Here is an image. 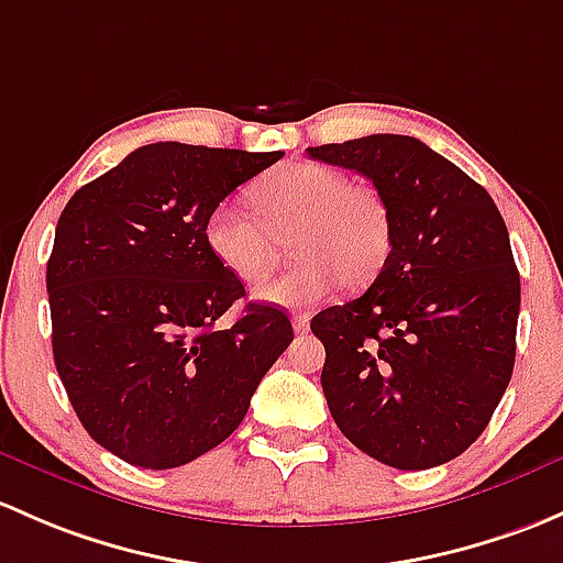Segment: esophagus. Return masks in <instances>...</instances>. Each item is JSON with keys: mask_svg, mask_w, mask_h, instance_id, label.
<instances>
[{"mask_svg": "<svg viewBox=\"0 0 563 563\" xmlns=\"http://www.w3.org/2000/svg\"><path fill=\"white\" fill-rule=\"evenodd\" d=\"M291 323H294V331H297V334H305V331L310 329V316H307V312H297V316L291 318Z\"/></svg>", "mask_w": 563, "mask_h": 563, "instance_id": "1", "label": "esophagus"}]
</instances>
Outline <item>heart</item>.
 Returning <instances> with one entry per match:
<instances>
[{
	"instance_id": "1",
	"label": "heart",
	"mask_w": 563,
	"mask_h": 563,
	"mask_svg": "<svg viewBox=\"0 0 563 563\" xmlns=\"http://www.w3.org/2000/svg\"><path fill=\"white\" fill-rule=\"evenodd\" d=\"M253 212L221 202L207 216L205 240L216 262L236 280H264L291 236L299 258L288 272L264 283L258 299L272 305H312L329 297L340 280H369L390 242L386 202L364 183L318 162H291L269 169L247 191Z\"/></svg>"
}]
</instances>
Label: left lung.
I'll return each instance as SVG.
<instances>
[{
	"instance_id": "left-lung-1",
	"label": "left lung",
	"mask_w": 563,
	"mask_h": 563,
	"mask_svg": "<svg viewBox=\"0 0 563 563\" xmlns=\"http://www.w3.org/2000/svg\"><path fill=\"white\" fill-rule=\"evenodd\" d=\"M377 188L390 253L358 299L310 321L342 434L396 470H429L483 434L516 364L520 275L481 183L405 134L307 147Z\"/></svg>"
}]
</instances>
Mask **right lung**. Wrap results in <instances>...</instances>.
Wrapping results in <instances>:
<instances>
[{
    "instance_id": "right-lung-1",
    "label": "right lung",
    "mask_w": 563,
    "mask_h": 563,
    "mask_svg": "<svg viewBox=\"0 0 563 563\" xmlns=\"http://www.w3.org/2000/svg\"><path fill=\"white\" fill-rule=\"evenodd\" d=\"M280 151L153 142L64 207L47 258L53 361L82 429L126 464L173 470L221 445L294 329L216 262L207 216Z\"/></svg>"
}]
</instances>
